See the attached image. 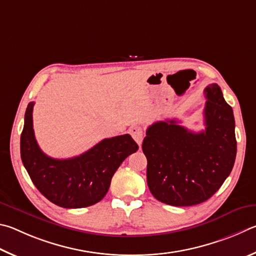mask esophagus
<instances>
[{
    "label": "esophagus",
    "instance_id": "1",
    "mask_svg": "<svg viewBox=\"0 0 256 256\" xmlns=\"http://www.w3.org/2000/svg\"><path fill=\"white\" fill-rule=\"evenodd\" d=\"M129 132H130V135L132 136V138L135 140L137 144L140 145L142 142V137H144V130H142L140 126H132Z\"/></svg>",
    "mask_w": 256,
    "mask_h": 256
}]
</instances>
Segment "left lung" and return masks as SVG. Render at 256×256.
Here are the masks:
<instances>
[{"instance_id":"1","label":"left lung","mask_w":256,"mask_h":256,"mask_svg":"<svg viewBox=\"0 0 256 256\" xmlns=\"http://www.w3.org/2000/svg\"><path fill=\"white\" fill-rule=\"evenodd\" d=\"M204 124L188 130L176 119L150 126L142 140L147 184L160 202L178 207L199 204L219 190L234 166L235 119L218 84L204 88Z\"/></svg>"}]
</instances>
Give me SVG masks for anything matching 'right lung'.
I'll list each match as a JSON object with an SVG mask.
<instances>
[{"label":"right lung","instance_id":"obj_1","mask_svg":"<svg viewBox=\"0 0 256 256\" xmlns=\"http://www.w3.org/2000/svg\"><path fill=\"white\" fill-rule=\"evenodd\" d=\"M34 102L24 114L21 160L31 181L44 196L62 208H84L101 201L120 164L138 145L130 135L106 138L85 153L67 160L52 158L40 150L32 124Z\"/></svg>","mask_w":256,"mask_h":256}]
</instances>
